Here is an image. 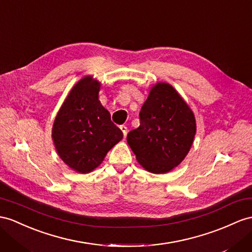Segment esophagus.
<instances>
[{
    "label": "esophagus",
    "instance_id": "34e87169",
    "mask_svg": "<svg viewBox=\"0 0 252 252\" xmlns=\"http://www.w3.org/2000/svg\"><path fill=\"white\" fill-rule=\"evenodd\" d=\"M120 130H121L122 134H124V137L126 138V134H127V127H126V126H120Z\"/></svg>",
    "mask_w": 252,
    "mask_h": 252
}]
</instances>
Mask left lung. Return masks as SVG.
<instances>
[{
	"instance_id": "1",
	"label": "left lung",
	"mask_w": 252,
	"mask_h": 252,
	"mask_svg": "<svg viewBox=\"0 0 252 252\" xmlns=\"http://www.w3.org/2000/svg\"><path fill=\"white\" fill-rule=\"evenodd\" d=\"M140 126L126 141L139 165L152 173H167L182 163L196 135L195 115L170 84L151 87L139 113Z\"/></svg>"
}]
</instances>
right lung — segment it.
<instances>
[{
  "label": "right lung",
  "instance_id": "add662e5",
  "mask_svg": "<svg viewBox=\"0 0 252 252\" xmlns=\"http://www.w3.org/2000/svg\"><path fill=\"white\" fill-rule=\"evenodd\" d=\"M100 88L101 83L94 76H84L70 90L52 127L57 154L79 173L94 170L124 137L99 101Z\"/></svg>",
  "mask_w": 252,
  "mask_h": 252
}]
</instances>
